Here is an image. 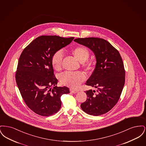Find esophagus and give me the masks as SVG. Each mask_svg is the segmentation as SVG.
Returning a JSON list of instances; mask_svg holds the SVG:
<instances>
[{
	"instance_id": "obj_1",
	"label": "esophagus",
	"mask_w": 146,
	"mask_h": 146,
	"mask_svg": "<svg viewBox=\"0 0 146 146\" xmlns=\"http://www.w3.org/2000/svg\"><path fill=\"white\" fill-rule=\"evenodd\" d=\"M70 92L71 93H73V94H76V92H78V91L76 90H74L73 89H70Z\"/></svg>"
}]
</instances>
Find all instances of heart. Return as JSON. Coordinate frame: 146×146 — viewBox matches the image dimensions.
<instances>
[{"instance_id":"heart-1","label":"heart","mask_w":146,"mask_h":146,"mask_svg":"<svg viewBox=\"0 0 146 146\" xmlns=\"http://www.w3.org/2000/svg\"><path fill=\"white\" fill-rule=\"evenodd\" d=\"M72 53L76 59L81 62L82 67L86 70H90L92 66V61L89 60L90 56L89 50L86 47L80 45L72 50ZM63 55L61 50L56 51L51 58V63L54 68L56 70H61L62 65ZM86 79V76L83 72H66L60 77V82L63 85L72 89H76Z\"/></svg>"}]
</instances>
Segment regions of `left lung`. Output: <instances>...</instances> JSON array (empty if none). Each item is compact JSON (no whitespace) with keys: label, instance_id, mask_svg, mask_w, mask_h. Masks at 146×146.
Wrapping results in <instances>:
<instances>
[{"label":"left lung","instance_id":"1","mask_svg":"<svg viewBox=\"0 0 146 146\" xmlns=\"http://www.w3.org/2000/svg\"><path fill=\"white\" fill-rule=\"evenodd\" d=\"M91 50L96 64L86 85L97 89L85 91L87 99L80 107L88 114L98 116L110 111L117 104L125 84V72L119 51L106 40L98 38L74 40Z\"/></svg>","mask_w":146,"mask_h":146}]
</instances>
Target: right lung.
<instances>
[{
	"label": "right lung",
	"mask_w": 146,
	"mask_h": 146,
	"mask_svg": "<svg viewBox=\"0 0 146 146\" xmlns=\"http://www.w3.org/2000/svg\"><path fill=\"white\" fill-rule=\"evenodd\" d=\"M74 37L38 36L21 53L16 72V82L25 104L37 114L50 116L61 107V97L70 93L66 86L57 87L51 63L56 51L67 46Z\"/></svg>",
	"instance_id": "add662e5"
}]
</instances>
